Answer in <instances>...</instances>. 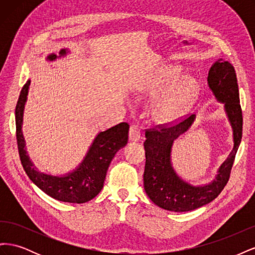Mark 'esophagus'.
Listing matches in <instances>:
<instances>
[{"mask_svg":"<svg viewBox=\"0 0 255 255\" xmlns=\"http://www.w3.org/2000/svg\"><path fill=\"white\" fill-rule=\"evenodd\" d=\"M128 138H129V140L133 142L139 141L140 140V128L136 125H133L132 127H130L129 132H128Z\"/></svg>","mask_w":255,"mask_h":255,"instance_id":"esophagus-1","label":"esophagus"}]
</instances>
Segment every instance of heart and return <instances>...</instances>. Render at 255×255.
Here are the masks:
<instances>
[{"mask_svg": "<svg viewBox=\"0 0 255 255\" xmlns=\"http://www.w3.org/2000/svg\"><path fill=\"white\" fill-rule=\"evenodd\" d=\"M181 76L182 73L179 68L167 67L160 70L156 78L149 84L148 92L151 96H156L167 89L153 103L151 110L154 120L161 125H167L182 118L194 105L199 96L198 82L194 78L187 76L177 83Z\"/></svg>", "mask_w": 255, "mask_h": 255, "instance_id": "obj_1", "label": "heart"}]
</instances>
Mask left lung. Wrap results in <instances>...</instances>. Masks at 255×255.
Returning <instances> with one entry per match:
<instances>
[{
	"label": "left lung",
	"mask_w": 255,
	"mask_h": 255,
	"mask_svg": "<svg viewBox=\"0 0 255 255\" xmlns=\"http://www.w3.org/2000/svg\"><path fill=\"white\" fill-rule=\"evenodd\" d=\"M207 85L215 99L223 104L233 130V149L217 170L215 179L204 185H192L177 174L171 161L173 141L185 134L196 115L171 128L146 130L143 187L151 201L170 212H189L212 202L227 185L243 136V114L234 67L222 58L212 65Z\"/></svg>",
	"instance_id": "8db88e82"
}]
</instances>
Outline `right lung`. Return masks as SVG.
<instances>
[{"label": "right lung", "instance_id": "right-lung-1", "mask_svg": "<svg viewBox=\"0 0 255 255\" xmlns=\"http://www.w3.org/2000/svg\"><path fill=\"white\" fill-rule=\"evenodd\" d=\"M69 53L70 50L61 49L58 56L51 53L45 59L54 61L57 58L65 57ZM29 85L30 80L23 86L16 106L17 142L23 168L30 181L38 188L58 201L79 204L90 201L102 190L107 169L115 154L128 143V123L122 122L103 132H99L92 140L83 160L72 171L61 175L42 172L30 160L22 132L23 114L27 101Z\"/></svg>", "mask_w": 255, "mask_h": 255}]
</instances>
